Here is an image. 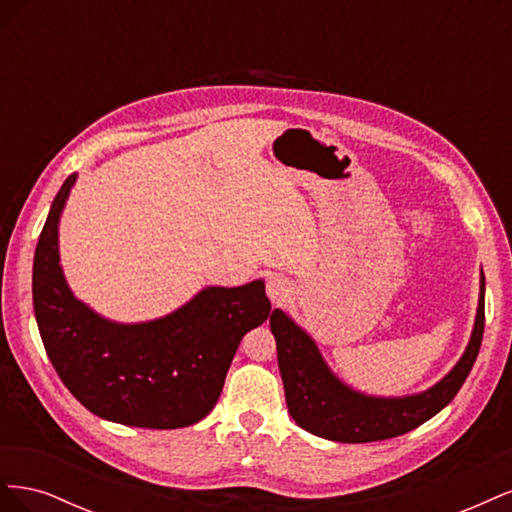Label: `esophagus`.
<instances>
[{"mask_svg": "<svg viewBox=\"0 0 512 512\" xmlns=\"http://www.w3.org/2000/svg\"><path fill=\"white\" fill-rule=\"evenodd\" d=\"M267 294H269V299H271L273 303L286 301L288 294H290V284H288L286 277H282V275H271L269 282H267Z\"/></svg>", "mask_w": 512, "mask_h": 512, "instance_id": "34e87169", "label": "esophagus"}]
</instances>
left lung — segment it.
Segmentation results:
<instances>
[{"instance_id": "8db88e82", "label": "left lung", "mask_w": 512, "mask_h": 512, "mask_svg": "<svg viewBox=\"0 0 512 512\" xmlns=\"http://www.w3.org/2000/svg\"><path fill=\"white\" fill-rule=\"evenodd\" d=\"M271 333L284 382L288 412L299 427L335 442H378L397 438L436 416L453 401L476 361L485 333V277L468 350L433 389L404 399H376L350 391L324 365L316 344L282 309H273Z\"/></svg>"}]
</instances>
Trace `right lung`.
<instances>
[{"label": "right lung", "instance_id": "obj_1", "mask_svg": "<svg viewBox=\"0 0 512 512\" xmlns=\"http://www.w3.org/2000/svg\"><path fill=\"white\" fill-rule=\"evenodd\" d=\"M74 183L66 179L34 256V312L57 376L106 421L177 429L205 418L220 399L241 339L271 312L260 280L207 288L179 312L145 324H115L72 297L59 267L57 222Z\"/></svg>", "mask_w": 512, "mask_h": 512}]
</instances>
